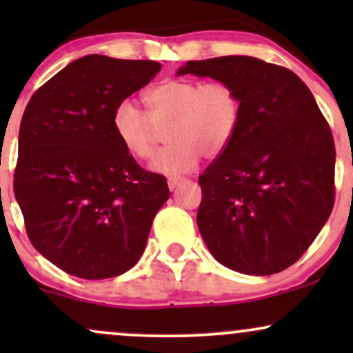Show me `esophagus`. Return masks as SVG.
<instances>
[{
  "mask_svg": "<svg viewBox=\"0 0 353 353\" xmlns=\"http://www.w3.org/2000/svg\"><path fill=\"white\" fill-rule=\"evenodd\" d=\"M182 181H184V179H181V177H169V179H168V185H169V189L174 190V189L177 188V185L181 184Z\"/></svg>",
  "mask_w": 353,
  "mask_h": 353,
  "instance_id": "esophagus-1",
  "label": "esophagus"
}]
</instances>
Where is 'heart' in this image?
<instances>
[{
  "instance_id": "1",
  "label": "heart",
  "mask_w": 353,
  "mask_h": 353,
  "mask_svg": "<svg viewBox=\"0 0 353 353\" xmlns=\"http://www.w3.org/2000/svg\"><path fill=\"white\" fill-rule=\"evenodd\" d=\"M148 114L131 101H121L112 114V129L125 152L149 161L156 152L157 129L164 128L168 145L154 157L152 169L168 176L194 171L202 154L217 157L236 136L242 99L224 79L171 78L144 94Z\"/></svg>"
}]
</instances>
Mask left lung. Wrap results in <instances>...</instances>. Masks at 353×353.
Instances as JSON below:
<instances>
[{"label": "left lung", "mask_w": 353, "mask_h": 353, "mask_svg": "<svg viewBox=\"0 0 353 353\" xmlns=\"http://www.w3.org/2000/svg\"><path fill=\"white\" fill-rule=\"evenodd\" d=\"M177 74L234 84L242 99L232 143L199 176L197 225L210 254L249 275L302 257L335 201V144L295 72L250 56L188 61Z\"/></svg>", "instance_id": "1"}]
</instances>
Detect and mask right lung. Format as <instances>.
Returning a JSON list of instances; mask_svg holds the SVG:
<instances>
[{"label":"right lung","instance_id":"right-lung-1","mask_svg":"<svg viewBox=\"0 0 353 353\" xmlns=\"http://www.w3.org/2000/svg\"><path fill=\"white\" fill-rule=\"evenodd\" d=\"M159 70L156 61L84 56L36 89L24 109L14 196L31 244L64 272L116 277L144 252L169 188L125 152L112 114Z\"/></svg>","mask_w":353,"mask_h":353}]
</instances>
